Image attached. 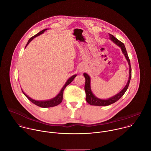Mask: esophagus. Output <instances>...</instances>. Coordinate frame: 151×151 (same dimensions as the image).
<instances>
[{
  "label": "esophagus",
  "instance_id": "esophagus-1",
  "mask_svg": "<svg viewBox=\"0 0 151 151\" xmlns=\"http://www.w3.org/2000/svg\"><path fill=\"white\" fill-rule=\"evenodd\" d=\"M83 71V69H80V72H82Z\"/></svg>",
  "mask_w": 151,
  "mask_h": 151
}]
</instances>
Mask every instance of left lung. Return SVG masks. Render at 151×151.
Returning a JSON list of instances; mask_svg holds the SVG:
<instances>
[{"instance_id": "1", "label": "left lung", "mask_w": 151, "mask_h": 151, "mask_svg": "<svg viewBox=\"0 0 151 151\" xmlns=\"http://www.w3.org/2000/svg\"><path fill=\"white\" fill-rule=\"evenodd\" d=\"M109 39L114 42L115 44H116L118 47H119L122 50V53L125 55V58L127 59L128 63V66H129V77H128V81L125 86V87L117 94L115 95L114 96L109 98L106 100L103 99H100L96 97L93 93L91 91V85H90V76L86 73H83V76L85 78V91L86 94V100L91 105L93 106H108L110 105L112 103H114L116 101H118L119 99H121L122 96L125 94L126 92L129 83H130L131 78H132V68H131V64H130V59L128 58L125 47L124 46V44L122 42L119 41L118 39H117L114 36H113L111 34H109Z\"/></svg>"}]
</instances>
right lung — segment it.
<instances>
[{
    "instance_id": "obj_1",
    "label": "right lung",
    "mask_w": 151,
    "mask_h": 151,
    "mask_svg": "<svg viewBox=\"0 0 151 151\" xmlns=\"http://www.w3.org/2000/svg\"><path fill=\"white\" fill-rule=\"evenodd\" d=\"M47 29H48L43 30H42L41 32H39L38 33H37L36 35H35V36H32V37H30V38L29 39V40H28V42H27V44L26 47L28 45V44H29V43H30L35 37H36V36H39V35H41V34H42L43 33H44L45 30H47ZM26 47H25V48H26ZM76 76V75H73L72 76H71V77L67 81V82H66L65 85H64L63 86V87L61 88V91H60V93L57 94V96H55V97H54L53 99H51L48 100H43V101L35 100H34V99H32L30 98V97H29L27 94H26L24 93V92L22 90V89H21V90H22V91H23V94L25 95V96H26L30 101H32V102L33 103H34L35 104L38 106H39V107H54V106H55L58 105L59 104H60V103H61V101H62V100H63V91H64V90L65 89V88L67 87V86H68V85H69V84L73 81V80L74 79V78H75Z\"/></svg>"
}]
</instances>
